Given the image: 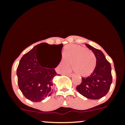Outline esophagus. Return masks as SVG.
Listing matches in <instances>:
<instances>
[{"mask_svg": "<svg viewBox=\"0 0 125 125\" xmlns=\"http://www.w3.org/2000/svg\"><path fill=\"white\" fill-rule=\"evenodd\" d=\"M66 74L69 77H72L73 76V74H72V73H66Z\"/></svg>", "mask_w": 125, "mask_h": 125, "instance_id": "obj_1", "label": "esophagus"}]
</instances>
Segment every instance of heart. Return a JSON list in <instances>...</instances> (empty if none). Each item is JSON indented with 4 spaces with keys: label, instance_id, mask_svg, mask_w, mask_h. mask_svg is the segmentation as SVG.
Instances as JSON below:
<instances>
[{
    "label": "heart",
    "instance_id": "1",
    "mask_svg": "<svg viewBox=\"0 0 125 125\" xmlns=\"http://www.w3.org/2000/svg\"><path fill=\"white\" fill-rule=\"evenodd\" d=\"M63 58L59 64L61 71H67L69 69L70 65H72L73 71L80 76L90 75L96 66V58L94 53L77 44L67 47Z\"/></svg>",
    "mask_w": 125,
    "mask_h": 125
}]
</instances>
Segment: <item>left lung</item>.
<instances>
[{
    "instance_id": "left-lung-1",
    "label": "left lung",
    "mask_w": 125,
    "mask_h": 125,
    "mask_svg": "<svg viewBox=\"0 0 125 125\" xmlns=\"http://www.w3.org/2000/svg\"><path fill=\"white\" fill-rule=\"evenodd\" d=\"M86 46L95 56L96 66L89 76L82 77L81 83L77 86L76 89L87 99H99L107 94L112 82L111 66L101 51L88 44H86Z\"/></svg>"
}]
</instances>
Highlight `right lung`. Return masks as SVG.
<instances>
[{
  "mask_svg": "<svg viewBox=\"0 0 125 125\" xmlns=\"http://www.w3.org/2000/svg\"><path fill=\"white\" fill-rule=\"evenodd\" d=\"M43 46L53 49L54 54L60 55L61 53L62 58V44L42 43L23 56L17 68L19 87L26 98L34 102H41L51 94L53 78L58 75L54 68L58 66L61 61L53 67L43 66L38 53L39 49Z\"/></svg>",
  "mask_w": 125,
  "mask_h": 125,
  "instance_id": "right-lung-1",
  "label": "right lung"
}]
</instances>
